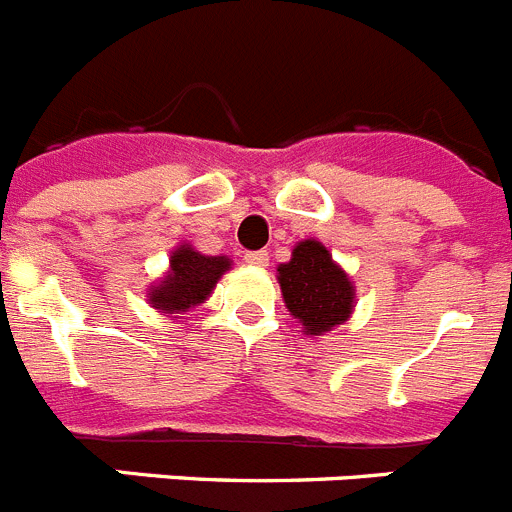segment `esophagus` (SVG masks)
I'll use <instances>...</instances> for the list:
<instances>
[{
  "mask_svg": "<svg viewBox=\"0 0 512 512\" xmlns=\"http://www.w3.org/2000/svg\"><path fill=\"white\" fill-rule=\"evenodd\" d=\"M243 259L248 266H269V253L266 251H248Z\"/></svg>",
  "mask_w": 512,
  "mask_h": 512,
  "instance_id": "1",
  "label": "esophagus"
}]
</instances>
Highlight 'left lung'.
Wrapping results in <instances>:
<instances>
[{"label":"left lung","instance_id":"1","mask_svg":"<svg viewBox=\"0 0 512 512\" xmlns=\"http://www.w3.org/2000/svg\"><path fill=\"white\" fill-rule=\"evenodd\" d=\"M279 287L289 315L307 336H323L354 312V284L315 238L300 241L287 264H279Z\"/></svg>","mask_w":512,"mask_h":512}]
</instances>
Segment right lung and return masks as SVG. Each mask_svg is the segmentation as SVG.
Segmentation results:
<instances>
[{"instance_id": "right-lung-1", "label": "right lung", "mask_w": 512, "mask_h": 512, "mask_svg": "<svg viewBox=\"0 0 512 512\" xmlns=\"http://www.w3.org/2000/svg\"><path fill=\"white\" fill-rule=\"evenodd\" d=\"M228 269V256H205L182 243L171 251L166 277L148 289V305L166 315H184L212 295L217 279Z\"/></svg>"}]
</instances>
